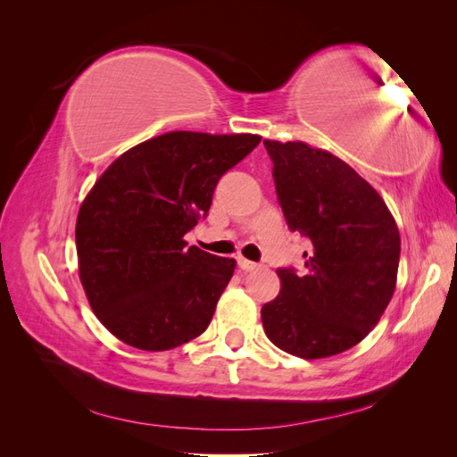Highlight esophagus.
I'll list each match as a JSON object with an SVG mask.
<instances>
[{
	"label": "esophagus",
	"instance_id": "1",
	"mask_svg": "<svg viewBox=\"0 0 457 457\" xmlns=\"http://www.w3.org/2000/svg\"><path fill=\"white\" fill-rule=\"evenodd\" d=\"M238 267H240V270H244V272H252V270L257 269V262L247 261V259H244V257H238Z\"/></svg>",
	"mask_w": 457,
	"mask_h": 457
}]
</instances>
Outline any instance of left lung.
I'll return each instance as SVG.
<instances>
[{
    "label": "left lung",
    "instance_id": "obj_1",
    "mask_svg": "<svg viewBox=\"0 0 457 457\" xmlns=\"http://www.w3.org/2000/svg\"><path fill=\"white\" fill-rule=\"evenodd\" d=\"M262 145L287 228L311 242L305 270H276L282 289L262 305V328L294 356L339 354L376 328L395 294L396 223L376 188L337 156L305 143Z\"/></svg>",
    "mask_w": 457,
    "mask_h": 457
}]
</instances>
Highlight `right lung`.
<instances>
[{
  "label": "right lung",
  "instance_id": "right-lung-1",
  "mask_svg": "<svg viewBox=\"0 0 457 457\" xmlns=\"http://www.w3.org/2000/svg\"><path fill=\"white\" fill-rule=\"evenodd\" d=\"M259 135L171 131L129 148L78 213L79 280L96 318L123 343L168 351L204 334L237 261L183 238Z\"/></svg>",
  "mask_w": 457,
  "mask_h": 457
}]
</instances>
